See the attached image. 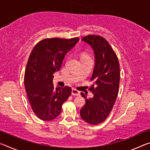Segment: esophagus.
<instances>
[{
	"label": "esophagus",
	"mask_w": 150,
	"mask_h": 150,
	"mask_svg": "<svg viewBox=\"0 0 150 150\" xmlns=\"http://www.w3.org/2000/svg\"><path fill=\"white\" fill-rule=\"evenodd\" d=\"M71 94L73 95H75V96H78L80 95V92L77 90H76L75 88H73L71 91Z\"/></svg>",
	"instance_id": "esophagus-1"
}]
</instances>
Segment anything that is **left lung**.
<instances>
[{
  "mask_svg": "<svg viewBox=\"0 0 150 150\" xmlns=\"http://www.w3.org/2000/svg\"><path fill=\"white\" fill-rule=\"evenodd\" d=\"M81 41L92 48L95 55V67L90 87L93 97L86 98L80 110L81 118L88 124H100L108 117L117 98L120 83V65L118 57L108 42L99 35H89Z\"/></svg>",
  "mask_w": 150,
  "mask_h": 150,
  "instance_id": "1",
  "label": "left lung"
}]
</instances>
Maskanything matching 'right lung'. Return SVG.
<instances>
[{"instance_id":"right-lung-1","label":"right lung","mask_w":150,"mask_h":150,"mask_svg":"<svg viewBox=\"0 0 150 150\" xmlns=\"http://www.w3.org/2000/svg\"><path fill=\"white\" fill-rule=\"evenodd\" d=\"M79 38H47L35 45L28 61L24 87L34 112L42 120H52L59 115L63 103L71 94V88L54 87L53 74L62 67L68 52Z\"/></svg>"}]
</instances>
